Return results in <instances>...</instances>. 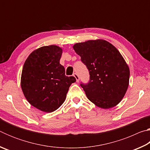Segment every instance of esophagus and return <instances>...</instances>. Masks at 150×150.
<instances>
[{
	"label": "esophagus",
	"instance_id": "34e87169",
	"mask_svg": "<svg viewBox=\"0 0 150 150\" xmlns=\"http://www.w3.org/2000/svg\"><path fill=\"white\" fill-rule=\"evenodd\" d=\"M73 77L76 79L77 82H79V75L77 74V73H74V74H73Z\"/></svg>",
	"mask_w": 150,
	"mask_h": 150
}]
</instances>
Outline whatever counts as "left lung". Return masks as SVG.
<instances>
[{"mask_svg": "<svg viewBox=\"0 0 150 150\" xmlns=\"http://www.w3.org/2000/svg\"><path fill=\"white\" fill-rule=\"evenodd\" d=\"M73 47L89 71V82L81 85L88 99L104 109L120 103L130 79V69L120 52L102 39L76 43Z\"/></svg>", "mask_w": 150, "mask_h": 150, "instance_id": "8db88e82", "label": "left lung"}]
</instances>
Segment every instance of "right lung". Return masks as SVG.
Here are the masks:
<instances>
[{
  "instance_id": "1",
  "label": "right lung",
  "mask_w": 150,
  "mask_h": 150,
  "mask_svg": "<svg viewBox=\"0 0 150 150\" xmlns=\"http://www.w3.org/2000/svg\"><path fill=\"white\" fill-rule=\"evenodd\" d=\"M63 50L55 45L35 50L29 55L22 69L20 85L24 95L34 107L52 112L65 100L70 85L76 81L67 77L59 63Z\"/></svg>"
}]
</instances>
